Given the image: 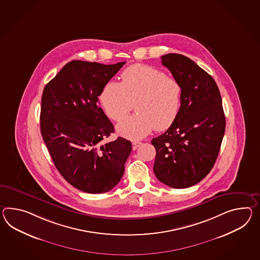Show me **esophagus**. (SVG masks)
<instances>
[{
    "label": "esophagus",
    "mask_w": 260,
    "mask_h": 260,
    "mask_svg": "<svg viewBox=\"0 0 260 260\" xmlns=\"http://www.w3.org/2000/svg\"><path fill=\"white\" fill-rule=\"evenodd\" d=\"M142 143L141 142H137V141H135V142H133V150H135V149H137L138 148V146L141 145Z\"/></svg>",
    "instance_id": "obj_1"
}]
</instances>
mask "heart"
I'll list each match as a JSON object with an SVG mask.
<instances>
[{
	"instance_id": "b5f03b06",
	"label": "heart",
	"mask_w": 260,
	"mask_h": 260,
	"mask_svg": "<svg viewBox=\"0 0 260 260\" xmlns=\"http://www.w3.org/2000/svg\"><path fill=\"white\" fill-rule=\"evenodd\" d=\"M181 85L165 71L146 64H134L122 73V83L110 81L102 89L101 102L114 121L124 120L134 108L137 113L117 126L128 139H141L156 127L164 131L177 118Z\"/></svg>"
}]
</instances>
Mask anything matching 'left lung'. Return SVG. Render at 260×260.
Listing matches in <instances>:
<instances>
[{
	"label": "left lung",
	"mask_w": 260,
	"mask_h": 260,
	"mask_svg": "<svg viewBox=\"0 0 260 260\" xmlns=\"http://www.w3.org/2000/svg\"><path fill=\"white\" fill-rule=\"evenodd\" d=\"M161 63L181 85L180 109L170 127L151 141L153 170L158 180L175 188L200 182L215 164L225 131L222 98L213 78L182 54L168 53Z\"/></svg>",
	"instance_id": "1"
}]
</instances>
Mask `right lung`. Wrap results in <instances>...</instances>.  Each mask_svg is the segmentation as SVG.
Instances as JSON below:
<instances>
[{
	"label": "right lung",
	"mask_w": 260,
	"mask_h": 260,
	"mask_svg": "<svg viewBox=\"0 0 260 260\" xmlns=\"http://www.w3.org/2000/svg\"><path fill=\"white\" fill-rule=\"evenodd\" d=\"M126 62L102 64L74 60L46 84L40 131L52 161L73 187L88 193L114 188L132 152L131 141L104 143L114 125L99 106V95Z\"/></svg>",
	"instance_id": "1"
}]
</instances>
